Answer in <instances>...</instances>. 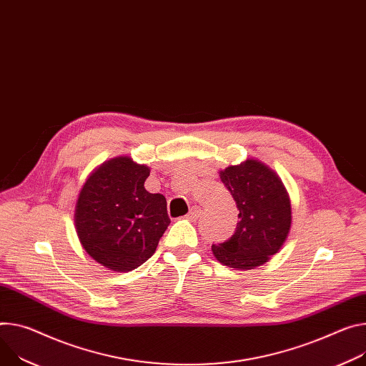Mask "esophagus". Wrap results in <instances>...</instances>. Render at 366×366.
I'll return each mask as SVG.
<instances>
[{"instance_id": "obj_1", "label": "esophagus", "mask_w": 366, "mask_h": 366, "mask_svg": "<svg viewBox=\"0 0 366 366\" xmlns=\"http://www.w3.org/2000/svg\"><path fill=\"white\" fill-rule=\"evenodd\" d=\"M202 216V209L200 207H192L191 210H189V213L187 214V217L189 219V220H197L198 217H200Z\"/></svg>"}]
</instances>
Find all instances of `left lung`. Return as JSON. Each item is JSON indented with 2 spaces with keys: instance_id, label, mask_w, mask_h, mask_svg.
<instances>
[{
  "instance_id": "8db88e82",
  "label": "left lung",
  "mask_w": 366,
  "mask_h": 366,
  "mask_svg": "<svg viewBox=\"0 0 366 366\" xmlns=\"http://www.w3.org/2000/svg\"><path fill=\"white\" fill-rule=\"evenodd\" d=\"M239 210L237 232L212 245L219 262L235 270H251L277 254L290 232L292 206L280 177L267 164L247 159L219 172Z\"/></svg>"
}]
</instances>
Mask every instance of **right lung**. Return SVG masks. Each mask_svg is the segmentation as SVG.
Instances as JSON below:
<instances>
[{"label": "right lung", "mask_w": 366, "mask_h": 366, "mask_svg": "<svg viewBox=\"0 0 366 366\" xmlns=\"http://www.w3.org/2000/svg\"><path fill=\"white\" fill-rule=\"evenodd\" d=\"M150 168L128 156L104 162L83 184L74 226L84 251L104 267L131 272L147 261L171 219L166 198L150 194Z\"/></svg>", "instance_id": "add662e5"}]
</instances>
